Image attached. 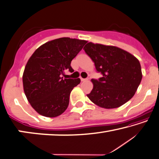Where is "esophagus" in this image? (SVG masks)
I'll return each mask as SVG.
<instances>
[{
	"label": "esophagus",
	"instance_id": "obj_1",
	"mask_svg": "<svg viewBox=\"0 0 159 159\" xmlns=\"http://www.w3.org/2000/svg\"><path fill=\"white\" fill-rule=\"evenodd\" d=\"M89 80V79H82V78H80V80H81V81H86V80Z\"/></svg>",
	"mask_w": 159,
	"mask_h": 159
}]
</instances>
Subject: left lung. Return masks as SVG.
I'll return each instance as SVG.
<instances>
[{"mask_svg": "<svg viewBox=\"0 0 159 159\" xmlns=\"http://www.w3.org/2000/svg\"><path fill=\"white\" fill-rule=\"evenodd\" d=\"M84 49L97 71L103 75L98 80H91L93 88L87 95L90 100L106 109L120 107L129 101L142 79L138 59L116 46L89 42Z\"/></svg>", "mask_w": 159, "mask_h": 159, "instance_id": "obj_1", "label": "left lung"}]
</instances>
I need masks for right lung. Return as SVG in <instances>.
<instances>
[{
    "mask_svg": "<svg viewBox=\"0 0 159 159\" xmlns=\"http://www.w3.org/2000/svg\"><path fill=\"white\" fill-rule=\"evenodd\" d=\"M87 43L60 38L46 42L28 59L23 74V90L30 106L40 115L57 117L67 109L70 93L80 79H64L66 70Z\"/></svg>",
    "mask_w": 159,
    "mask_h": 159,
    "instance_id": "1",
    "label": "right lung"
}]
</instances>
